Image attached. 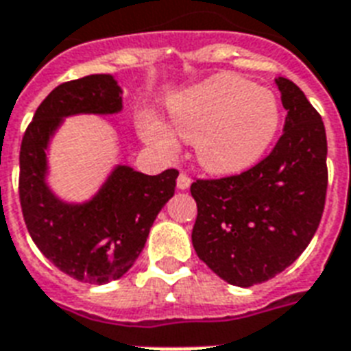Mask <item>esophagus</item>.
<instances>
[{"instance_id":"obj_1","label":"esophagus","mask_w":351,"mask_h":351,"mask_svg":"<svg viewBox=\"0 0 351 351\" xmlns=\"http://www.w3.org/2000/svg\"><path fill=\"white\" fill-rule=\"evenodd\" d=\"M189 186H191V178H189L186 173H180L178 178H176V187H178V189H187Z\"/></svg>"}]
</instances>
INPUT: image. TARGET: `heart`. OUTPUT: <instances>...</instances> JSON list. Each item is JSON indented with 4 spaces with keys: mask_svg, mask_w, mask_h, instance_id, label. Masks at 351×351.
<instances>
[{
    "mask_svg": "<svg viewBox=\"0 0 351 351\" xmlns=\"http://www.w3.org/2000/svg\"><path fill=\"white\" fill-rule=\"evenodd\" d=\"M176 132L195 141L204 169L230 175L258 162L274 141L282 121L276 93L237 75H215L191 88L171 104ZM141 132L165 152L176 149L167 125L152 116L141 121Z\"/></svg>",
    "mask_w": 351,
    "mask_h": 351,
    "instance_id": "obj_1",
    "label": "heart"
}]
</instances>
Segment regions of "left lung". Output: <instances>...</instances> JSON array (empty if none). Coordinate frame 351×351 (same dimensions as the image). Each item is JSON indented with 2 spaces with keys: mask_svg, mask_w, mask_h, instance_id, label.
Segmentation results:
<instances>
[{
  "mask_svg": "<svg viewBox=\"0 0 351 351\" xmlns=\"http://www.w3.org/2000/svg\"><path fill=\"white\" fill-rule=\"evenodd\" d=\"M287 110L269 156L223 178H197L195 252L224 282L263 283L298 259L317 232L328 189L322 117L300 88L276 79Z\"/></svg>",
  "mask_w": 351,
  "mask_h": 351,
  "instance_id": "8db88e82",
  "label": "left lung"
}]
</instances>
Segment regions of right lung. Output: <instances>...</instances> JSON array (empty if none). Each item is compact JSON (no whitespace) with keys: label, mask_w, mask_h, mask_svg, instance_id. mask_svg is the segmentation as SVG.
<instances>
[{"label":"right lung","mask_w":351,"mask_h":351,"mask_svg":"<svg viewBox=\"0 0 351 351\" xmlns=\"http://www.w3.org/2000/svg\"><path fill=\"white\" fill-rule=\"evenodd\" d=\"M121 106L112 75L62 82L36 108L20 149V204L34 245L64 274L95 285L121 278L138 259L154 219L175 195L178 171L149 176L117 165L90 202L66 204L45 184V149L62 117L117 114Z\"/></svg>","instance_id":"obj_1"}]
</instances>
